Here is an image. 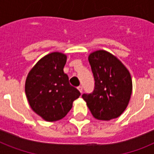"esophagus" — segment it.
<instances>
[{
    "mask_svg": "<svg viewBox=\"0 0 154 154\" xmlns=\"http://www.w3.org/2000/svg\"><path fill=\"white\" fill-rule=\"evenodd\" d=\"M77 89L79 90L80 93H82V91H83V88H82V86H78L77 87Z\"/></svg>",
    "mask_w": 154,
    "mask_h": 154,
    "instance_id": "1",
    "label": "esophagus"
}]
</instances>
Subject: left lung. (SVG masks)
<instances>
[{
	"mask_svg": "<svg viewBox=\"0 0 154 154\" xmlns=\"http://www.w3.org/2000/svg\"><path fill=\"white\" fill-rule=\"evenodd\" d=\"M89 62L94 77V89L84 94L82 98L95 118H117L124 112L132 94V79L125 65L105 50L94 52Z\"/></svg>",
	"mask_w": 154,
	"mask_h": 154,
	"instance_id": "8db88e82",
	"label": "left lung"
}]
</instances>
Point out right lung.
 I'll use <instances>...</instances> for the list:
<instances>
[{"mask_svg": "<svg viewBox=\"0 0 154 154\" xmlns=\"http://www.w3.org/2000/svg\"><path fill=\"white\" fill-rule=\"evenodd\" d=\"M66 59L65 54L57 52L45 56L30 70L25 82L30 106L47 122L63 118L81 95L64 72Z\"/></svg>", "mask_w": 154, "mask_h": 154, "instance_id": "add662e5", "label": "right lung"}]
</instances>
